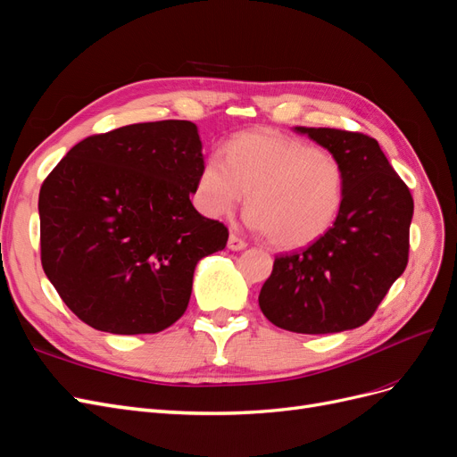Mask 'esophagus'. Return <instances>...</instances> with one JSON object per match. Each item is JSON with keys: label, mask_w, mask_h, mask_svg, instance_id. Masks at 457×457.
I'll use <instances>...</instances> for the list:
<instances>
[{"label": "esophagus", "mask_w": 457, "mask_h": 457, "mask_svg": "<svg viewBox=\"0 0 457 457\" xmlns=\"http://www.w3.org/2000/svg\"><path fill=\"white\" fill-rule=\"evenodd\" d=\"M245 245H247V242L244 238H240L237 232H232L228 237V250L240 252V250H245Z\"/></svg>", "instance_id": "esophagus-1"}]
</instances>
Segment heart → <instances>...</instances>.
<instances>
[{
	"instance_id": "1",
	"label": "heart",
	"mask_w": 457,
	"mask_h": 457,
	"mask_svg": "<svg viewBox=\"0 0 457 457\" xmlns=\"http://www.w3.org/2000/svg\"><path fill=\"white\" fill-rule=\"evenodd\" d=\"M339 160L294 137L247 131L225 148V162L207 156L196 181V204L210 217L228 215L244 196L250 223L280 250L320 240L343 204Z\"/></svg>"
}]
</instances>
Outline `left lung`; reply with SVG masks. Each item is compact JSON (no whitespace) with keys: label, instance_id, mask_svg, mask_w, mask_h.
<instances>
[{"label":"left lung","instance_id":"left-lung-1","mask_svg":"<svg viewBox=\"0 0 457 457\" xmlns=\"http://www.w3.org/2000/svg\"><path fill=\"white\" fill-rule=\"evenodd\" d=\"M295 131L307 133L343 165V204L320 240L276 255L259 307L282 329L336 334L366 324L404 272L413 198L370 135L331 128Z\"/></svg>","mask_w":457,"mask_h":457}]
</instances>
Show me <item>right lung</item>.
<instances>
[{
	"label": "right lung",
	"mask_w": 457,
	"mask_h": 457,
	"mask_svg": "<svg viewBox=\"0 0 457 457\" xmlns=\"http://www.w3.org/2000/svg\"><path fill=\"white\" fill-rule=\"evenodd\" d=\"M202 163L195 123L162 120L91 135L46 177L41 267L81 322L137 336L185 314L196 262L228 240L190 202Z\"/></svg>",
	"instance_id": "obj_1"
}]
</instances>
